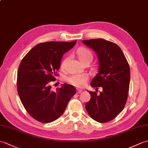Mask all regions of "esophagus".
Masks as SVG:
<instances>
[{
  "label": "esophagus",
  "instance_id": "esophagus-1",
  "mask_svg": "<svg viewBox=\"0 0 148 148\" xmlns=\"http://www.w3.org/2000/svg\"><path fill=\"white\" fill-rule=\"evenodd\" d=\"M82 90H81V89H77V93H81L82 92Z\"/></svg>",
  "mask_w": 148,
  "mask_h": 148
}]
</instances>
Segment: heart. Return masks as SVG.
<instances>
[{
  "instance_id": "b5f03b06",
  "label": "heart",
  "mask_w": 148,
  "mask_h": 148,
  "mask_svg": "<svg viewBox=\"0 0 148 148\" xmlns=\"http://www.w3.org/2000/svg\"><path fill=\"white\" fill-rule=\"evenodd\" d=\"M77 55L81 62L84 63L87 60H92L93 55L90 50L84 48H80L77 50ZM67 59L63 62L62 66L65 65ZM88 76L86 74H74L69 76L67 79L68 82L76 87H81L84 85L86 81L88 80Z\"/></svg>"
}]
</instances>
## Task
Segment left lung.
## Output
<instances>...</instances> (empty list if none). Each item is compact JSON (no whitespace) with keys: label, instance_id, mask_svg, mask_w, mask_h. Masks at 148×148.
<instances>
[{"label":"left lung","instance_id":"8db88e82","mask_svg":"<svg viewBox=\"0 0 148 148\" xmlns=\"http://www.w3.org/2000/svg\"><path fill=\"white\" fill-rule=\"evenodd\" d=\"M82 42L96 52L99 59V72L92 79L91 86L102 88L98 95L97 92H88L91 99L85 108L94 120L108 122L122 111L126 103L130 85V66L116 44L103 39Z\"/></svg>","mask_w":148,"mask_h":148}]
</instances>
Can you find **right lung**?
<instances>
[{"instance_id":"right-lung-1","label":"right lung","mask_w":148,"mask_h":148,"mask_svg":"<svg viewBox=\"0 0 148 148\" xmlns=\"http://www.w3.org/2000/svg\"><path fill=\"white\" fill-rule=\"evenodd\" d=\"M76 42L40 43L22 59L18 71V93L25 109L36 120L47 123L57 119L76 94V88L68 84L55 92L51 90V83L58 76L63 55Z\"/></svg>"}]
</instances>
